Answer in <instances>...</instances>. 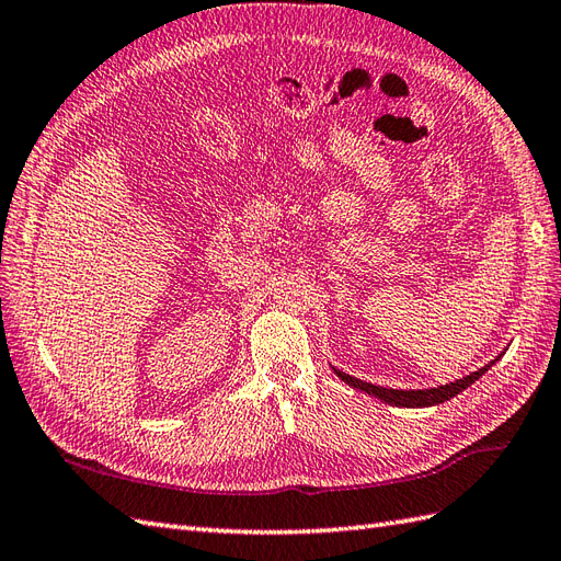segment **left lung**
<instances>
[{
  "instance_id": "left-lung-1",
  "label": "left lung",
  "mask_w": 561,
  "mask_h": 561,
  "mask_svg": "<svg viewBox=\"0 0 561 561\" xmlns=\"http://www.w3.org/2000/svg\"><path fill=\"white\" fill-rule=\"evenodd\" d=\"M500 356H502V354H500ZM500 356L494 358V360H490L488 366L478 368V370L471 373V375H466L463 380L442 385V387H433V389H387V387H377V385H370V382H363V380H358V377H351V375H346V373H342V370H336V368H334V373L340 375L346 385L356 387V389H363V392H368V394H373V397H377V399L392 403V407L421 409V407H435V403L449 401L451 397H457L459 392H463L466 387H471V385L478 380V377H483V375L494 366V363L500 360Z\"/></svg>"
}]
</instances>
